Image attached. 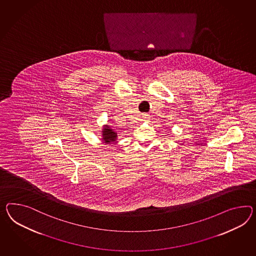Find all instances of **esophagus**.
<instances>
[{"mask_svg": "<svg viewBox=\"0 0 256 256\" xmlns=\"http://www.w3.org/2000/svg\"><path fill=\"white\" fill-rule=\"evenodd\" d=\"M144 116H148V115H144Z\"/></svg>", "mask_w": 256, "mask_h": 256, "instance_id": "esophagus-1", "label": "esophagus"}]
</instances>
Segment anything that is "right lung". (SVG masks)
Here are the masks:
<instances>
[{
  "instance_id": "add662e5",
  "label": "right lung",
  "mask_w": 256,
  "mask_h": 256,
  "mask_svg": "<svg viewBox=\"0 0 256 256\" xmlns=\"http://www.w3.org/2000/svg\"><path fill=\"white\" fill-rule=\"evenodd\" d=\"M117 132L110 128L108 125H105L102 129V140L106 144H112L117 140Z\"/></svg>"
}]
</instances>
